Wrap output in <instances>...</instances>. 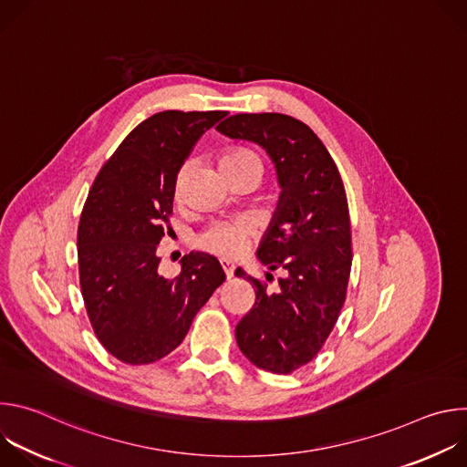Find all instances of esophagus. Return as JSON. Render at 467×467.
Here are the masks:
<instances>
[{"mask_svg":"<svg viewBox=\"0 0 467 467\" xmlns=\"http://www.w3.org/2000/svg\"><path fill=\"white\" fill-rule=\"evenodd\" d=\"M220 262H222V268L225 272V277L233 279V275H234V264L229 262V260H220Z\"/></svg>","mask_w":467,"mask_h":467,"instance_id":"esophagus-1","label":"esophagus"}]
</instances>
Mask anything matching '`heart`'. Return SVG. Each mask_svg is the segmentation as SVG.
I'll return each instance as SVG.
<instances>
[{"mask_svg":"<svg viewBox=\"0 0 467 467\" xmlns=\"http://www.w3.org/2000/svg\"><path fill=\"white\" fill-rule=\"evenodd\" d=\"M218 162H220V168L225 173V177L238 173L242 170H247V168L262 170V162H260L258 155L242 146L223 150L220 153ZM188 175H190V164L184 162L177 170L175 181H173L175 203H182ZM247 234H249V229L244 222H218V223L209 225L202 234L197 236V245L209 253L220 254V256H236L242 253Z\"/></svg>","mask_w":467,"mask_h":467,"instance_id":"b5f03b06","label":"heart"}]
</instances>
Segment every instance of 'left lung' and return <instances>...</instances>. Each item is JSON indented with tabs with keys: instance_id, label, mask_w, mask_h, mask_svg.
Segmentation results:
<instances>
[{
	"instance_id": "1",
	"label": "left lung",
	"mask_w": 467,
	"mask_h": 467,
	"mask_svg": "<svg viewBox=\"0 0 467 467\" xmlns=\"http://www.w3.org/2000/svg\"><path fill=\"white\" fill-rule=\"evenodd\" d=\"M216 129L262 146L277 168L283 193L256 256L285 277L270 294L247 275L254 303L236 325V342L256 368L286 375L319 353L346 303L353 260L346 188L316 132L292 116L234 114Z\"/></svg>"
}]
</instances>
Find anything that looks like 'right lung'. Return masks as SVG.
Returning a JSON list of instances; mask_svg holds the SVG:
<instances>
[{
    "label": "right lung",
    "mask_w": 467,
    "mask_h": 467,
    "mask_svg": "<svg viewBox=\"0 0 467 467\" xmlns=\"http://www.w3.org/2000/svg\"><path fill=\"white\" fill-rule=\"evenodd\" d=\"M223 110H164L132 129L99 170L78 229L79 285L90 325L118 360L170 355L225 281L218 258L188 253L162 277L157 245L170 233L173 181L197 139Z\"/></svg>",
    "instance_id": "add662e5"
}]
</instances>
